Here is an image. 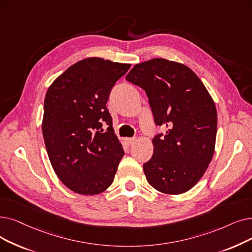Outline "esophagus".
<instances>
[{
	"label": "esophagus",
	"instance_id": "obj_1",
	"mask_svg": "<svg viewBox=\"0 0 252 252\" xmlns=\"http://www.w3.org/2000/svg\"><path fill=\"white\" fill-rule=\"evenodd\" d=\"M135 141H136V138H127V139H126V144L128 146H132L135 143Z\"/></svg>",
	"mask_w": 252,
	"mask_h": 252
}]
</instances>
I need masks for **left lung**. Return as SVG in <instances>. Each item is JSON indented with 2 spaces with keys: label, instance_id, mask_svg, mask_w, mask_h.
I'll return each instance as SVG.
<instances>
[{
  "label": "left lung",
  "instance_id": "8db88e82",
  "mask_svg": "<svg viewBox=\"0 0 252 252\" xmlns=\"http://www.w3.org/2000/svg\"><path fill=\"white\" fill-rule=\"evenodd\" d=\"M144 90L156 126L153 156L143 165L152 188L169 194L189 190L212 159L217 133L215 104L187 65L165 59L137 63L126 76Z\"/></svg>",
  "mask_w": 252,
  "mask_h": 252
}]
</instances>
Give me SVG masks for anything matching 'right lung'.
<instances>
[{"label":"right lung","mask_w":252,"mask_h":252,"mask_svg":"<svg viewBox=\"0 0 252 252\" xmlns=\"http://www.w3.org/2000/svg\"><path fill=\"white\" fill-rule=\"evenodd\" d=\"M129 68V63L86 59L65 70L46 93L42 124L46 150L60 180L75 192L97 194L114 180L125 151L106 103Z\"/></svg>","instance_id":"1"}]
</instances>
